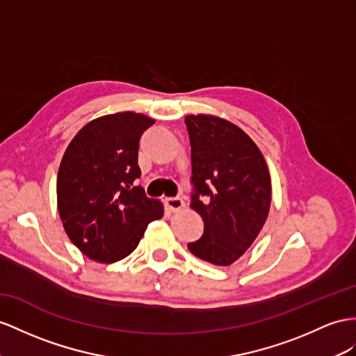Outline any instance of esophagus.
Wrapping results in <instances>:
<instances>
[{"label": "esophagus", "instance_id": "1", "mask_svg": "<svg viewBox=\"0 0 356 356\" xmlns=\"http://www.w3.org/2000/svg\"><path fill=\"white\" fill-rule=\"evenodd\" d=\"M163 203H165V207L170 212H177L185 206V202L180 197H168L163 200Z\"/></svg>", "mask_w": 356, "mask_h": 356}]
</instances>
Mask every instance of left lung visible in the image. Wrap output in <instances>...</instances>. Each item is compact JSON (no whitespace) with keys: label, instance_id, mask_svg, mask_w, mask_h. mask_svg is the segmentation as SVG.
Here are the masks:
<instances>
[{"label":"left lung","instance_id":"1","mask_svg":"<svg viewBox=\"0 0 356 356\" xmlns=\"http://www.w3.org/2000/svg\"><path fill=\"white\" fill-rule=\"evenodd\" d=\"M191 143V207L204 221L189 251L229 266L256 241L270 206V177L261 152L241 127L213 115H186Z\"/></svg>","mask_w":356,"mask_h":356}]
</instances>
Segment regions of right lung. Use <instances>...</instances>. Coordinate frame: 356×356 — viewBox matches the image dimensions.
<instances>
[{"mask_svg": "<svg viewBox=\"0 0 356 356\" xmlns=\"http://www.w3.org/2000/svg\"><path fill=\"white\" fill-rule=\"evenodd\" d=\"M136 113L99 117L81 129L61 159L58 212L69 239L87 257L114 263L138 247L147 225L163 215L140 179V138L153 124Z\"/></svg>", "mask_w": 356, "mask_h": 356, "instance_id": "1", "label": "right lung"}]
</instances>
